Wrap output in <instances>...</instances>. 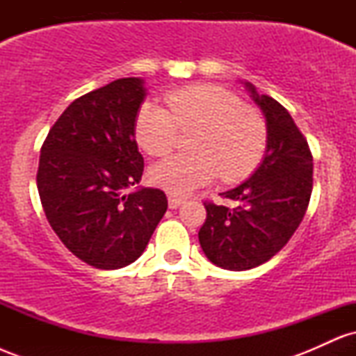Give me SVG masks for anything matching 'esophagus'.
<instances>
[{
  "instance_id": "34e87169",
  "label": "esophagus",
  "mask_w": 356,
  "mask_h": 356,
  "mask_svg": "<svg viewBox=\"0 0 356 356\" xmlns=\"http://www.w3.org/2000/svg\"><path fill=\"white\" fill-rule=\"evenodd\" d=\"M184 199L177 197V195H169V207L170 209H177L179 206H182Z\"/></svg>"
}]
</instances>
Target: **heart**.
I'll list each match as a JSON object with an SVG mask.
<instances>
[{"label":"heart","mask_w":356,"mask_h":356,"mask_svg":"<svg viewBox=\"0 0 356 356\" xmlns=\"http://www.w3.org/2000/svg\"><path fill=\"white\" fill-rule=\"evenodd\" d=\"M167 110L147 102L136 117L138 145L152 157L169 154L179 130H195L191 154L170 155L150 167L152 184L172 194L206 186L220 174L238 182L254 172L268 147V127L261 113L229 90L211 83L189 85L165 95Z\"/></svg>","instance_id":"1"}]
</instances>
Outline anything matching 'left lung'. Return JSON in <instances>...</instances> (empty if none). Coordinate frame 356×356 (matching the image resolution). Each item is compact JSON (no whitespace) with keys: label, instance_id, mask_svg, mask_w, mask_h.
<instances>
[{"label":"left lung","instance_id":"8db88e82","mask_svg":"<svg viewBox=\"0 0 356 356\" xmlns=\"http://www.w3.org/2000/svg\"><path fill=\"white\" fill-rule=\"evenodd\" d=\"M246 88L266 118V154L249 181L220 194L238 206L204 202L207 216L199 229L207 259L231 271L256 268L280 252L303 220L313 191V155L295 120L252 83Z\"/></svg>","mask_w":356,"mask_h":356}]
</instances>
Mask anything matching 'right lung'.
I'll use <instances>...</instances> for the list:
<instances>
[{"instance_id": "1", "label": "right lung", "mask_w": 356, "mask_h": 356, "mask_svg": "<svg viewBox=\"0 0 356 356\" xmlns=\"http://www.w3.org/2000/svg\"><path fill=\"white\" fill-rule=\"evenodd\" d=\"M144 80L118 79L68 105L42 145L36 186L61 243L99 269L129 266L144 252L167 211L161 189H138L144 157L136 117Z\"/></svg>"}]
</instances>
